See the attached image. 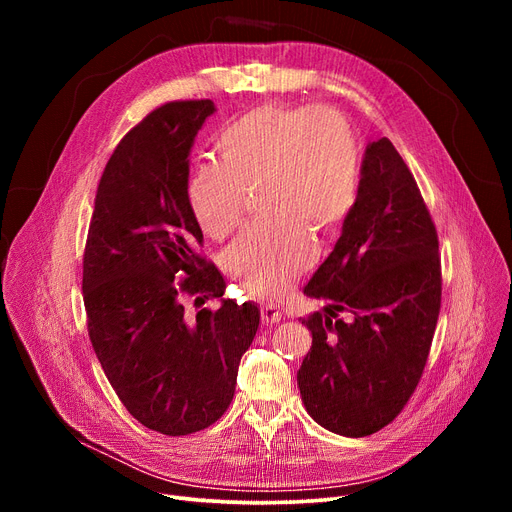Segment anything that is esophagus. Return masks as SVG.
I'll use <instances>...</instances> for the list:
<instances>
[{
    "instance_id": "esophagus-1",
    "label": "esophagus",
    "mask_w": 512,
    "mask_h": 512,
    "mask_svg": "<svg viewBox=\"0 0 512 512\" xmlns=\"http://www.w3.org/2000/svg\"><path fill=\"white\" fill-rule=\"evenodd\" d=\"M282 319V311L274 305H265L261 309V321L265 326H272V324H278V321Z\"/></svg>"
}]
</instances>
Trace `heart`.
<instances>
[{"label":"heart","mask_w":512,"mask_h":512,"mask_svg":"<svg viewBox=\"0 0 512 512\" xmlns=\"http://www.w3.org/2000/svg\"><path fill=\"white\" fill-rule=\"evenodd\" d=\"M220 161L197 166L186 201L201 230L222 240L245 215L259 188L270 215L242 232L224 267L249 297L276 301L313 259L315 234L334 232L359 193V143L348 120L330 107L267 103L226 124L215 137Z\"/></svg>","instance_id":"heart-1"}]
</instances>
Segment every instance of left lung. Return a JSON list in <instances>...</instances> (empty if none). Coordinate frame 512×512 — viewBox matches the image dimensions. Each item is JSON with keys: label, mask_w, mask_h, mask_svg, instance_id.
Here are the masks:
<instances>
[{"label": "left lung", "mask_w": 512, "mask_h": 512, "mask_svg": "<svg viewBox=\"0 0 512 512\" xmlns=\"http://www.w3.org/2000/svg\"><path fill=\"white\" fill-rule=\"evenodd\" d=\"M305 294L326 303L303 319L313 334L297 373L307 413L346 438L380 432L421 380L442 303L434 220L386 137L365 149L357 201Z\"/></svg>", "instance_id": "left-lung-1"}]
</instances>
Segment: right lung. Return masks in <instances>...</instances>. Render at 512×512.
<instances>
[{
    "label": "right lung",
    "instance_id": "right-lung-1",
    "mask_svg": "<svg viewBox=\"0 0 512 512\" xmlns=\"http://www.w3.org/2000/svg\"><path fill=\"white\" fill-rule=\"evenodd\" d=\"M213 112L211 99L170 101L124 134L101 174L83 257L103 373L126 411L166 436L201 432L226 413L261 317L232 299L195 317L184 307L226 290L186 201L188 153Z\"/></svg>",
    "mask_w": 512,
    "mask_h": 512
}]
</instances>
